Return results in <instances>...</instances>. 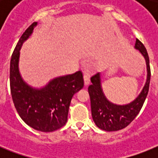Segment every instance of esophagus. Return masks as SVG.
<instances>
[{
    "label": "esophagus",
    "mask_w": 158,
    "mask_h": 158,
    "mask_svg": "<svg viewBox=\"0 0 158 158\" xmlns=\"http://www.w3.org/2000/svg\"><path fill=\"white\" fill-rule=\"evenodd\" d=\"M84 84H85V85H88V84L90 83V75H89V73H87V72H84Z\"/></svg>",
    "instance_id": "1"
}]
</instances>
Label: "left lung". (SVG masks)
<instances>
[{
  "mask_svg": "<svg viewBox=\"0 0 158 158\" xmlns=\"http://www.w3.org/2000/svg\"><path fill=\"white\" fill-rule=\"evenodd\" d=\"M135 48L144 56L148 70L147 82L135 101L123 106L111 103L106 98L102 89L100 73H97L91 77L92 84L89 87V94L91 101L92 116L97 126L105 131H117L130 125L139 113L148 94L151 78L148 54L143 44L139 39H136Z\"/></svg>",
  "mask_w": 158,
  "mask_h": 158,
  "instance_id": "1",
  "label": "left lung"
}]
</instances>
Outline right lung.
I'll return each mask as SVG.
<instances>
[{
	"mask_svg": "<svg viewBox=\"0 0 158 158\" xmlns=\"http://www.w3.org/2000/svg\"><path fill=\"white\" fill-rule=\"evenodd\" d=\"M33 22L19 38L11 56L10 65V93L21 119L34 130L52 132L67 122L69 105L74 94L83 89L84 77L80 70L58 77L41 89L28 86L19 71V50L37 25Z\"/></svg>",
	"mask_w": 158,
	"mask_h": 158,
	"instance_id": "1",
	"label": "right lung"
}]
</instances>
